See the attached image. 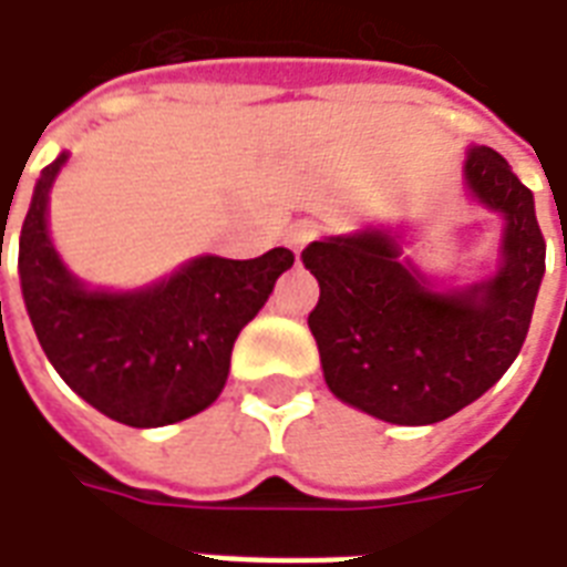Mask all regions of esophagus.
Wrapping results in <instances>:
<instances>
[{
  "instance_id": "34e87169",
  "label": "esophagus",
  "mask_w": 567,
  "mask_h": 567,
  "mask_svg": "<svg viewBox=\"0 0 567 567\" xmlns=\"http://www.w3.org/2000/svg\"><path fill=\"white\" fill-rule=\"evenodd\" d=\"M318 237V225L316 221L309 219H300L295 221L291 228H288V234H285V243L291 246L295 251H300L306 246V243H312Z\"/></svg>"
}]
</instances>
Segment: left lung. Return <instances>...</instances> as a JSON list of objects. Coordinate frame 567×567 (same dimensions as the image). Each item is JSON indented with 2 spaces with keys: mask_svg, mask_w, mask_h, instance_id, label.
I'll use <instances>...</instances> for the list:
<instances>
[{
  "mask_svg": "<svg viewBox=\"0 0 567 567\" xmlns=\"http://www.w3.org/2000/svg\"><path fill=\"white\" fill-rule=\"evenodd\" d=\"M465 186L505 216L496 276L465 291H435L400 261V243L384 230L303 249L321 288L309 330L327 388L379 421L426 426L451 417L505 375L529 333L547 255L535 198L489 146L468 150Z\"/></svg>",
  "mask_w": 567,
  "mask_h": 567,
  "instance_id": "1",
  "label": "left lung"
}]
</instances>
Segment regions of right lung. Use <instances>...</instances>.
<instances>
[{
    "instance_id": "right-lung-1",
    "label": "right lung",
    "mask_w": 567,
    "mask_h": 567,
    "mask_svg": "<svg viewBox=\"0 0 567 567\" xmlns=\"http://www.w3.org/2000/svg\"><path fill=\"white\" fill-rule=\"evenodd\" d=\"M65 158L38 179L17 258L44 354L78 396L125 426L150 430L204 412L228 381L234 339L267 303L295 251L270 249L249 261L204 255L144 291H90L48 234L50 186Z\"/></svg>"
}]
</instances>
